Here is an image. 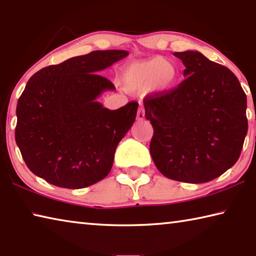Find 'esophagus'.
Returning <instances> with one entry per match:
<instances>
[{"label": "esophagus", "mask_w": 256, "mask_h": 256, "mask_svg": "<svg viewBox=\"0 0 256 256\" xmlns=\"http://www.w3.org/2000/svg\"><path fill=\"white\" fill-rule=\"evenodd\" d=\"M144 116H146V112H144V108L141 106L140 108H138V115H136V118H138V120H144Z\"/></svg>", "instance_id": "34e87169"}]
</instances>
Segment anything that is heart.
Segmentation results:
<instances>
[{"label": "heart", "mask_w": 256, "mask_h": 256, "mask_svg": "<svg viewBox=\"0 0 256 256\" xmlns=\"http://www.w3.org/2000/svg\"><path fill=\"white\" fill-rule=\"evenodd\" d=\"M178 80V68L164 58L132 62L120 71V84L128 92L152 88L167 92Z\"/></svg>", "instance_id": "1"}]
</instances>
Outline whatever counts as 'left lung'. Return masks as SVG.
<instances>
[{"instance_id": "left-lung-1", "label": "left lung", "mask_w": 256, "mask_h": 256, "mask_svg": "<svg viewBox=\"0 0 256 256\" xmlns=\"http://www.w3.org/2000/svg\"><path fill=\"white\" fill-rule=\"evenodd\" d=\"M185 80L144 99L154 128L150 154L167 178L206 183L240 158L248 133L246 94L228 68L196 50L176 52Z\"/></svg>"}]
</instances>
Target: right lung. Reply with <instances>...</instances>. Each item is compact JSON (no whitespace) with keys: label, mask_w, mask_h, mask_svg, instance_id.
Here are the masks:
<instances>
[{"label":"right lung","mask_w":256,"mask_h":256,"mask_svg":"<svg viewBox=\"0 0 256 256\" xmlns=\"http://www.w3.org/2000/svg\"><path fill=\"white\" fill-rule=\"evenodd\" d=\"M128 55L126 50H94L30 78L16 105V142L34 175L73 190L108 175L138 104L130 102L115 110L104 107L97 98L115 86L98 73Z\"/></svg>","instance_id":"1"}]
</instances>
